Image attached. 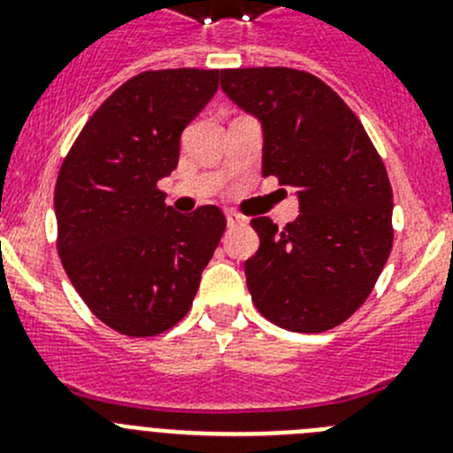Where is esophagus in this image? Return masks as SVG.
Instances as JSON below:
<instances>
[{
	"label": "esophagus",
	"mask_w": 453,
	"mask_h": 453,
	"mask_svg": "<svg viewBox=\"0 0 453 453\" xmlns=\"http://www.w3.org/2000/svg\"><path fill=\"white\" fill-rule=\"evenodd\" d=\"M226 224H229V226H240V224H245V218L234 213V211H226Z\"/></svg>",
	"instance_id": "obj_1"
}]
</instances>
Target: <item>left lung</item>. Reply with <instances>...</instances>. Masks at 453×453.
Masks as SVG:
<instances>
[{"mask_svg": "<svg viewBox=\"0 0 453 453\" xmlns=\"http://www.w3.org/2000/svg\"><path fill=\"white\" fill-rule=\"evenodd\" d=\"M224 95L261 122L263 177L297 192L279 229L254 218L251 302L270 322L319 334L367 299L392 250V188L361 119L318 77L290 67L222 70Z\"/></svg>", "mask_w": 453, "mask_h": 453, "instance_id": "1", "label": "left lung"}]
</instances>
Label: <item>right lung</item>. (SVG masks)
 Returning a JSON list of instances; mask_svg holds the SVG:
<instances>
[{
    "instance_id": "right-lung-1",
    "label": "right lung",
    "mask_w": 453,
    "mask_h": 453,
    "mask_svg": "<svg viewBox=\"0 0 453 453\" xmlns=\"http://www.w3.org/2000/svg\"><path fill=\"white\" fill-rule=\"evenodd\" d=\"M218 70L142 72L92 113L54 192L58 254L83 302L131 338L167 331L190 311L226 219L181 215L156 183L179 163L181 134L218 92Z\"/></svg>"
}]
</instances>
